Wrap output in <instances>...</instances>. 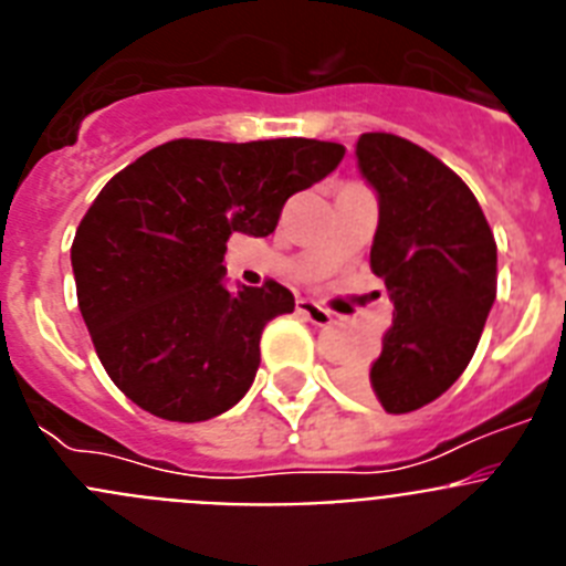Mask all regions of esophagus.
I'll return each mask as SVG.
<instances>
[{
    "instance_id": "esophagus-1",
    "label": "esophagus",
    "mask_w": 566,
    "mask_h": 566,
    "mask_svg": "<svg viewBox=\"0 0 566 566\" xmlns=\"http://www.w3.org/2000/svg\"><path fill=\"white\" fill-rule=\"evenodd\" d=\"M297 312L303 314V317H306L312 326L326 328V326H332V323H334V314L328 312V308L319 306V303H314V300H306V297L297 300Z\"/></svg>"
}]
</instances>
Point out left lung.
I'll return each instance as SVG.
<instances>
[{
	"label": "left lung",
	"mask_w": 566,
	"mask_h": 566,
	"mask_svg": "<svg viewBox=\"0 0 566 566\" xmlns=\"http://www.w3.org/2000/svg\"><path fill=\"white\" fill-rule=\"evenodd\" d=\"M357 161L379 195L371 272L394 300L374 365L345 388L388 413L442 397L468 368L496 300V240L468 184L437 155L391 133H363Z\"/></svg>",
	"instance_id": "8db88e82"
}]
</instances>
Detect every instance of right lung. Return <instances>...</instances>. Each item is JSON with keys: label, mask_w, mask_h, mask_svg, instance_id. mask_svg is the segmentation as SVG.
Returning <instances> with one entry per match:
<instances>
[{"label": "right lung", "mask_w": 566, "mask_h": 566, "mask_svg": "<svg viewBox=\"0 0 566 566\" xmlns=\"http://www.w3.org/2000/svg\"><path fill=\"white\" fill-rule=\"evenodd\" d=\"M343 155L317 138H175L104 184L70 260L87 332L124 397L169 422H203L243 399L260 334L294 312V294L272 277L229 292L227 240L272 234L283 203Z\"/></svg>", "instance_id": "1"}]
</instances>
